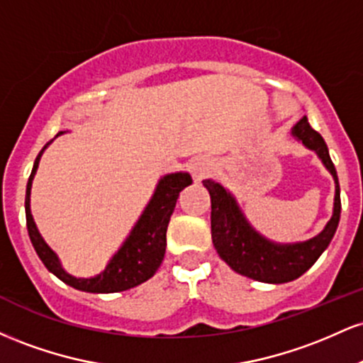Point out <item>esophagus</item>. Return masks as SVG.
Instances as JSON below:
<instances>
[{"instance_id":"1","label":"esophagus","mask_w":363,"mask_h":363,"mask_svg":"<svg viewBox=\"0 0 363 363\" xmlns=\"http://www.w3.org/2000/svg\"><path fill=\"white\" fill-rule=\"evenodd\" d=\"M211 170H213V164L208 158H196L191 164V172H193L194 181H203V179L210 176Z\"/></svg>"}]
</instances>
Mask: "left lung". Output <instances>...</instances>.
<instances>
[{
  "label": "left lung",
  "mask_w": 363,
  "mask_h": 363,
  "mask_svg": "<svg viewBox=\"0 0 363 363\" xmlns=\"http://www.w3.org/2000/svg\"><path fill=\"white\" fill-rule=\"evenodd\" d=\"M291 133L306 147L318 152L336 182L335 213L326 228L314 239L294 245H277L262 239L249 227L237 208L235 199L218 182L203 181L211 198V239L216 252L234 272L257 281L286 283L302 277L331 242L340 223V184L326 141L311 126L306 116L295 124Z\"/></svg>",
  "instance_id": "8db88e82"
}]
</instances>
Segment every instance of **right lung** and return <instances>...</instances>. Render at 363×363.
Returning <instances> with one entry per match:
<instances>
[{"instance_id": "right-lung-1", "label": "right lung", "mask_w": 363, "mask_h": 363, "mask_svg": "<svg viewBox=\"0 0 363 363\" xmlns=\"http://www.w3.org/2000/svg\"><path fill=\"white\" fill-rule=\"evenodd\" d=\"M62 135V131L56 136ZM51 143V141H49ZM49 143H45L48 147ZM44 147V148H45ZM44 148L35 158L34 169H32L30 177L27 182V194H25V216H27V230L30 242L34 245L37 256L44 262L45 268L52 274H56L61 281L73 289L82 291H90V294H112V291H123L140 283L150 280L157 269L160 268L164 261L165 247H167V227L170 215L176 208L179 193L193 182L189 174H170L158 182L155 194L152 201L145 208L143 215L133 228L131 235L119 249L118 254L112 257L107 268L95 278H74L61 268L56 254H54L49 245L37 232L30 213V187L32 179L39 165V158L43 155Z\"/></svg>"}]
</instances>
